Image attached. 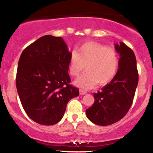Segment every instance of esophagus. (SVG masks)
I'll list each match as a JSON object with an SVG mask.
<instances>
[{"instance_id":"34e87169","label":"esophagus","mask_w":153,"mask_h":153,"mask_svg":"<svg viewBox=\"0 0 153 153\" xmlns=\"http://www.w3.org/2000/svg\"><path fill=\"white\" fill-rule=\"evenodd\" d=\"M87 94L86 91L82 90V89H80V95H84V94Z\"/></svg>"}]
</instances>
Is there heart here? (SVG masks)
I'll return each instance as SVG.
<instances>
[{
    "instance_id": "b5f03b06",
    "label": "heart",
    "mask_w": 153,
    "mask_h": 153,
    "mask_svg": "<svg viewBox=\"0 0 153 153\" xmlns=\"http://www.w3.org/2000/svg\"><path fill=\"white\" fill-rule=\"evenodd\" d=\"M85 66V72L74 82L75 85L89 89L96 85H104L114 78L119 68V57L114 49L93 42H85L73 51L69 59L68 71L78 77Z\"/></svg>"
}]
</instances>
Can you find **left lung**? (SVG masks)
Returning <instances> with one entry per match:
<instances>
[{"instance_id":"left-lung-1","label":"left lung","mask_w":153,"mask_h":153,"mask_svg":"<svg viewBox=\"0 0 153 153\" xmlns=\"http://www.w3.org/2000/svg\"><path fill=\"white\" fill-rule=\"evenodd\" d=\"M119 54V70L114 78L94 94L95 101L86 109L91 122L100 126L111 125L124 117L132 104L138 84V71L134 53L124 43L116 44Z\"/></svg>"}]
</instances>
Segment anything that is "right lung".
Returning <instances> with one entry per match:
<instances>
[{
    "label": "right lung",
    "mask_w": 153,
    "mask_h": 153,
    "mask_svg": "<svg viewBox=\"0 0 153 153\" xmlns=\"http://www.w3.org/2000/svg\"><path fill=\"white\" fill-rule=\"evenodd\" d=\"M71 52L62 37L45 35L23 51L16 84L23 108L35 122L53 125L62 119L70 100L79 96L70 85Z\"/></svg>",
    "instance_id": "right-lung-1"
}]
</instances>
